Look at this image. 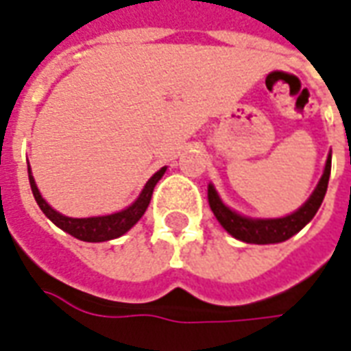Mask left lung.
<instances>
[{
	"label": "left lung",
	"mask_w": 351,
	"mask_h": 351,
	"mask_svg": "<svg viewBox=\"0 0 351 351\" xmlns=\"http://www.w3.org/2000/svg\"><path fill=\"white\" fill-rule=\"evenodd\" d=\"M330 176V153L325 162V170L317 187L310 195L306 202L300 206L299 210L293 211L285 217H274V219H255V217H245L238 211L230 210L227 204L221 200L217 191L213 185H208V202L213 211V215L217 217L221 227L227 230L228 234L234 236L236 240H242L245 243H280L289 240L291 236H295L300 228H304L314 219V215L319 210L327 185H329Z\"/></svg>",
	"instance_id": "obj_1"
}]
</instances>
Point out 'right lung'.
I'll return each instance as SVG.
<instances>
[{
	"label": "right lung",
	"instance_id": "1",
	"mask_svg": "<svg viewBox=\"0 0 351 351\" xmlns=\"http://www.w3.org/2000/svg\"><path fill=\"white\" fill-rule=\"evenodd\" d=\"M166 171V166L160 168L151 176V180L145 183V187L141 189L140 196L134 200V202L124 208L121 211H115V213H109V215H98V217H68V215H62L60 211H56L54 208H51L47 200H45L39 189L36 185V180L32 176V168L28 164V178H29V187H32V193H34V198H36L37 206L41 208L45 215L56 225L58 228H62L64 232H68L77 240H83V242H108V240H113V238H119L123 236L124 232H128L138 221L141 219V215L147 210L149 202H151V196H153V191H155V185L160 181V178Z\"/></svg>",
	"mask_w": 351,
	"mask_h": 351
}]
</instances>
